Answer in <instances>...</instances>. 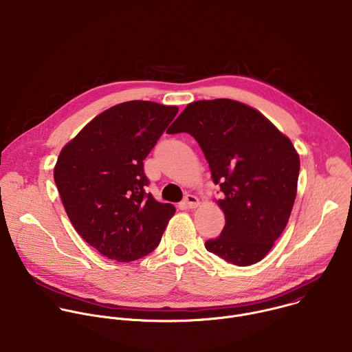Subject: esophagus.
I'll list each match as a JSON object with an SVG mask.
<instances>
[{"mask_svg": "<svg viewBox=\"0 0 352 352\" xmlns=\"http://www.w3.org/2000/svg\"><path fill=\"white\" fill-rule=\"evenodd\" d=\"M184 204L188 208H196L200 204V201L195 195H186L185 199H184Z\"/></svg>", "mask_w": 352, "mask_h": 352, "instance_id": "esophagus-1", "label": "esophagus"}]
</instances>
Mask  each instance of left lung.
Segmentation results:
<instances>
[{"label": "left lung", "instance_id": "1", "mask_svg": "<svg viewBox=\"0 0 352 352\" xmlns=\"http://www.w3.org/2000/svg\"><path fill=\"white\" fill-rule=\"evenodd\" d=\"M201 148L223 197L221 235L207 252L248 267L261 261L285 230L297 193L300 157L292 141L258 110L232 99L189 103L167 130Z\"/></svg>", "mask_w": 352, "mask_h": 352}]
</instances>
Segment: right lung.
I'll list each match as a JSON object with an SVG mask.
<instances>
[{
    "label": "right lung",
    "mask_w": 352,
    "mask_h": 352,
    "mask_svg": "<svg viewBox=\"0 0 352 352\" xmlns=\"http://www.w3.org/2000/svg\"><path fill=\"white\" fill-rule=\"evenodd\" d=\"M177 106L130 100L98 114L59 153L54 179L70 222L102 256L130 263L153 252L175 212L146 192L144 160Z\"/></svg>",
    "instance_id": "obj_1"
}]
</instances>
